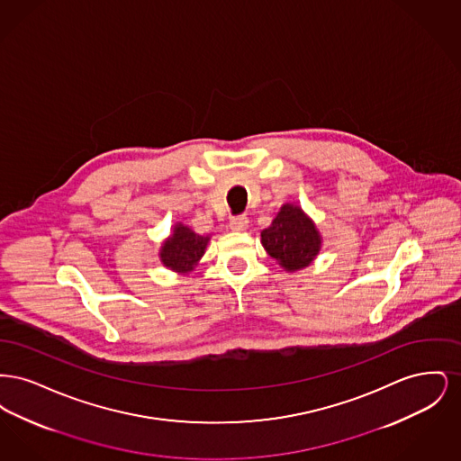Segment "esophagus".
<instances>
[{
	"label": "esophagus",
	"instance_id": "obj_1",
	"mask_svg": "<svg viewBox=\"0 0 461 461\" xmlns=\"http://www.w3.org/2000/svg\"><path fill=\"white\" fill-rule=\"evenodd\" d=\"M247 226H249V218L245 214H239V216L230 218V228L233 231H243Z\"/></svg>",
	"mask_w": 461,
	"mask_h": 461
}]
</instances>
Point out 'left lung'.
<instances>
[{
	"label": "left lung",
	"instance_id": "left-lung-1",
	"mask_svg": "<svg viewBox=\"0 0 461 461\" xmlns=\"http://www.w3.org/2000/svg\"><path fill=\"white\" fill-rule=\"evenodd\" d=\"M261 241L266 252L286 271L309 266L321 247L320 233L312 221L290 203L284 205L271 226L263 230Z\"/></svg>",
	"mask_w": 461,
	"mask_h": 461
}]
</instances>
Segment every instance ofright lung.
<instances>
[{
  "label": "right lung",
  "mask_w": 461,
  "mask_h": 461,
  "mask_svg": "<svg viewBox=\"0 0 461 461\" xmlns=\"http://www.w3.org/2000/svg\"><path fill=\"white\" fill-rule=\"evenodd\" d=\"M209 237L197 235L183 224H176L175 233L164 243L160 258L162 263L175 271H192L203 256Z\"/></svg>",
  "instance_id": "obj_1"
}]
</instances>
